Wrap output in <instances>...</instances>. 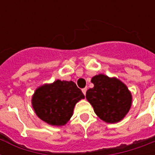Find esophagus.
I'll return each mask as SVG.
<instances>
[{"instance_id": "obj_1", "label": "esophagus", "mask_w": 155, "mask_h": 155, "mask_svg": "<svg viewBox=\"0 0 155 155\" xmlns=\"http://www.w3.org/2000/svg\"><path fill=\"white\" fill-rule=\"evenodd\" d=\"M82 92L84 94H86V92H87V87H84V88H83L82 89Z\"/></svg>"}]
</instances>
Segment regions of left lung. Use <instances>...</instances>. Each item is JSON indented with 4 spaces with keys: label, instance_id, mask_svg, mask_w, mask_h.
<instances>
[{
    "label": "left lung",
    "instance_id": "left-lung-1",
    "mask_svg": "<svg viewBox=\"0 0 155 155\" xmlns=\"http://www.w3.org/2000/svg\"><path fill=\"white\" fill-rule=\"evenodd\" d=\"M94 84L86 92V98L92 105L96 114L108 123L122 120L132 104L131 93L127 87L116 78L100 74L92 77Z\"/></svg>",
    "mask_w": 155,
    "mask_h": 155
}]
</instances>
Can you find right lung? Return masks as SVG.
I'll return each instance as SVG.
<instances>
[{
	"instance_id": "add662e5",
	"label": "right lung",
	"mask_w": 155,
	"mask_h": 155,
	"mask_svg": "<svg viewBox=\"0 0 155 155\" xmlns=\"http://www.w3.org/2000/svg\"><path fill=\"white\" fill-rule=\"evenodd\" d=\"M84 98L75 83L58 80L38 87L33 96L32 105L41 120L61 126L70 120L75 104Z\"/></svg>"
}]
</instances>
